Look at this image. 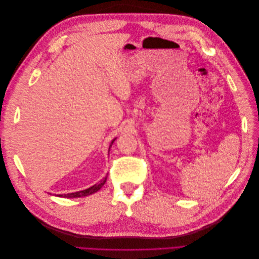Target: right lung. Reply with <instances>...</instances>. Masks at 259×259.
Returning a JSON list of instances; mask_svg holds the SVG:
<instances>
[{"label": "right lung", "instance_id": "obj_1", "mask_svg": "<svg viewBox=\"0 0 259 259\" xmlns=\"http://www.w3.org/2000/svg\"><path fill=\"white\" fill-rule=\"evenodd\" d=\"M116 138H114L111 144H110V147L112 146L113 142ZM110 147H109V151H110ZM107 182V176L103 179L100 180V182L98 184H95L94 186L88 188V189L85 190H81V191H76V192H72V193H67V194H58V197H61V198H81V197H88V195H91L93 193L97 192L98 190H100V188L103 187L105 185V183Z\"/></svg>", "mask_w": 259, "mask_h": 259}]
</instances>
